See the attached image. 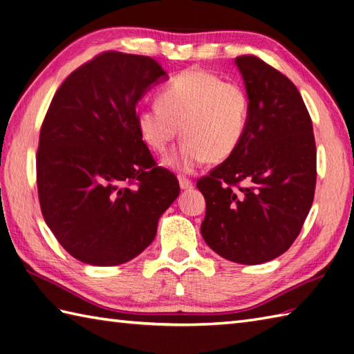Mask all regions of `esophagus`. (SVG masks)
<instances>
[{"label":"esophagus","mask_w":354,"mask_h":354,"mask_svg":"<svg viewBox=\"0 0 354 354\" xmlns=\"http://www.w3.org/2000/svg\"><path fill=\"white\" fill-rule=\"evenodd\" d=\"M179 187H181V190H190L193 187V183L187 178H179Z\"/></svg>","instance_id":"obj_1"}]
</instances>
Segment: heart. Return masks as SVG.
I'll return each instance as SVG.
<instances>
[{
	"label": "heart",
	"instance_id": "heart-1",
	"mask_svg": "<svg viewBox=\"0 0 354 354\" xmlns=\"http://www.w3.org/2000/svg\"><path fill=\"white\" fill-rule=\"evenodd\" d=\"M156 103L140 108L135 122L142 141L158 153L169 149L181 127L185 140L164 160L178 171L190 173L207 160H227L246 132V91L237 82L223 80L214 73L183 71L161 89Z\"/></svg>",
	"mask_w": 354,
	"mask_h": 354
}]
</instances>
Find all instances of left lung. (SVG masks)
I'll list each match as a JSON object with an SVG mask.
<instances>
[{"mask_svg":"<svg viewBox=\"0 0 354 354\" xmlns=\"http://www.w3.org/2000/svg\"><path fill=\"white\" fill-rule=\"evenodd\" d=\"M236 65L250 99L248 127L232 155L196 184L207 204L201 232L221 257L260 265L288 251L303 228L317 147L297 86L255 56L236 57Z\"/></svg>","mask_w":354,"mask_h":354,"instance_id":"8db88e82","label":"left lung"}]
</instances>
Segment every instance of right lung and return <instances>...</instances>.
Instances as JSON below:
<instances>
[{
	"label": "right lung",
	"mask_w": 354,
	"mask_h": 354,
	"mask_svg": "<svg viewBox=\"0 0 354 354\" xmlns=\"http://www.w3.org/2000/svg\"><path fill=\"white\" fill-rule=\"evenodd\" d=\"M165 79L152 57L106 51L53 97L36 156L37 194L48 228L82 263L137 257L179 196L176 176L158 167L135 122L142 95Z\"/></svg>",
	"instance_id": "right-lung-1"
}]
</instances>
